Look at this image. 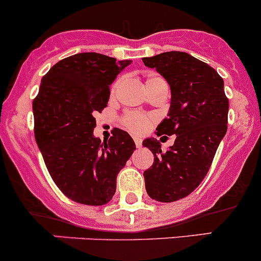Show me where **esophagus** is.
Returning <instances> with one entry per match:
<instances>
[{"mask_svg":"<svg viewBox=\"0 0 261 261\" xmlns=\"http://www.w3.org/2000/svg\"><path fill=\"white\" fill-rule=\"evenodd\" d=\"M135 143H136V146H137V148L142 147V141H141L140 138H135Z\"/></svg>","mask_w":261,"mask_h":261,"instance_id":"obj_1","label":"esophagus"}]
</instances>
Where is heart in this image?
<instances>
[{
	"instance_id": "1",
	"label": "heart",
	"mask_w": 261,
	"mask_h": 261,
	"mask_svg": "<svg viewBox=\"0 0 261 261\" xmlns=\"http://www.w3.org/2000/svg\"><path fill=\"white\" fill-rule=\"evenodd\" d=\"M119 82L120 81L115 82V84H114V89L118 87ZM145 86L148 92L151 91V89L156 88V87L166 86V83L163 78H160V76L151 75L146 79ZM121 120H123L124 126H125L128 130H130L132 133H135V135H142V133L147 132L148 129H150V126L152 125L153 123L152 116L145 115V114H141V113H135V111H129V113H126L125 115L123 116Z\"/></svg>"
}]
</instances>
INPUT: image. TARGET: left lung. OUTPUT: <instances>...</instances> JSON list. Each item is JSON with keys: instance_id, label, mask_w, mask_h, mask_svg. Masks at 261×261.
<instances>
[{"instance_id": "1", "label": "left lung", "mask_w": 261, "mask_h": 261, "mask_svg": "<svg viewBox=\"0 0 261 261\" xmlns=\"http://www.w3.org/2000/svg\"><path fill=\"white\" fill-rule=\"evenodd\" d=\"M142 61L165 78L172 93L168 118L156 135L175 136L165 152L156 138L142 142L153 153L152 166L143 173L146 191L153 200L173 202L193 192L209 172L227 133L229 102L217 70L186 52H163Z\"/></svg>"}]
</instances>
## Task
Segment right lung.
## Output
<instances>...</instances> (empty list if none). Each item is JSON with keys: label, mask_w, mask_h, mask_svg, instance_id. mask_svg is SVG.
<instances>
[{"label": "right lung", "mask_w": 261, "mask_h": 261, "mask_svg": "<svg viewBox=\"0 0 261 261\" xmlns=\"http://www.w3.org/2000/svg\"><path fill=\"white\" fill-rule=\"evenodd\" d=\"M130 63L83 52L55 64L41 81L33 101L34 137L55 185L75 202L108 203L136 150L119 128L103 142L93 135V115L108 106L110 84Z\"/></svg>", "instance_id": "1"}]
</instances>
